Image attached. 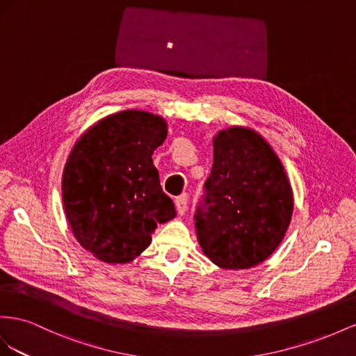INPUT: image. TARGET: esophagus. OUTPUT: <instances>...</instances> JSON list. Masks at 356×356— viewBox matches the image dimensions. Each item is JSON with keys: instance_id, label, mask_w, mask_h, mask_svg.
Wrapping results in <instances>:
<instances>
[{"instance_id": "34e87169", "label": "esophagus", "mask_w": 356, "mask_h": 356, "mask_svg": "<svg viewBox=\"0 0 356 356\" xmlns=\"http://www.w3.org/2000/svg\"><path fill=\"white\" fill-rule=\"evenodd\" d=\"M176 210L179 215H185L188 210V195L184 194L176 198Z\"/></svg>"}]
</instances>
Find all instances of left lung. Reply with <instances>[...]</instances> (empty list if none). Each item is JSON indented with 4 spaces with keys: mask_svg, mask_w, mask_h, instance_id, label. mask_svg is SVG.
<instances>
[{
    "mask_svg": "<svg viewBox=\"0 0 356 356\" xmlns=\"http://www.w3.org/2000/svg\"><path fill=\"white\" fill-rule=\"evenodd\" d=\"M293 209L286 172L258 133L232 127L213 140V167L195 210L202 252L220 268H250L276 250Z\"/></svg>",
    "mask_w": 356,
    "mask_h": 356,
    "instance_id": "obj_1",
    "label": "left lung"
}]
</instances>
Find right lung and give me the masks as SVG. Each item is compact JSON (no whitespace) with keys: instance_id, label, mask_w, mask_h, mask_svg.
Listing matches in <instances>:
<instances>
[{"instance_id":"add662e5","label":"right lung","mask_w":356,"mask_h":356,"mask_svg":"<svg viewBox=\"0 0 356 356\" xmlns=\"http://www.w3.org/2000/svg\"><path fill=\"white\" fill-rule=\"evenodd\" d=\"M167 137L165 120L125 110L80 137L63 175L65 215L77 241L110 264L133 261L158 223L176 216L152 161Z\"/></svg>"}]
</instances>
